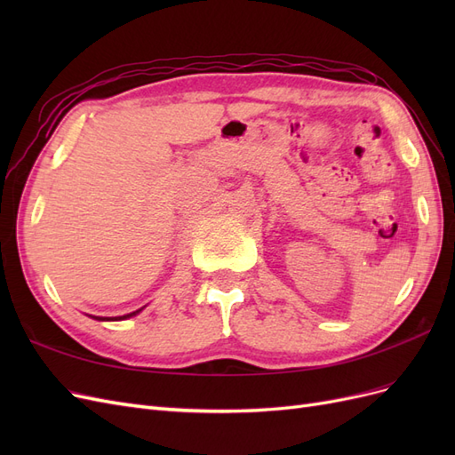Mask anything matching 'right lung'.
I'll use <instances>...</instances> for the list:
<instances>
[{
	"label": "right lung",
	"instance_id": "1",
	"mask_svg": "<svg viewBox=\"0 0 455 455\" xmlns=\"http://www.w3.org/2000/svg\"><path fill=\"white\" fill-rule=\"evenodd\" d=\"M142 309H139V311H132V313H129V315H123V316H119V319H104V316H92V319H96V321H121V319H129V316H134L136 313H140Z\"/></svg>",
	"mask_w": 455,
	"mask_h": 455
}]
</instances>
